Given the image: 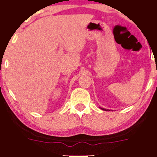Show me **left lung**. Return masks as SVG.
<instances>
[{"instance_id": "8db88e82", "label": "left lung", "mask_w": 157, "mask_h": 157, "mask_svg": "<svg viewBox=\"0 0 157 157\" xmlns=\"http://www.w3.org/2000/svg\"><path fill=\"white\" fill-rule=\"evenodd\" d=\"M101 109L102 110H104V111H110L109 109H104V108H101Z\"/></svg>"}]
</instances>
